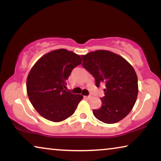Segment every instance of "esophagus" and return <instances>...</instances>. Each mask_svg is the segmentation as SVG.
<instances>
[{"label": "esophagus", "mask_w": 161, "mask_h": 161, "mask_svg": "<svg viewBox=\"0 0 161 161\" xmlns=\"http://www.w3.org/2000/svg\"><path fill=\"white\" fill-rule=\"evenodd\" d=\"M85 97L89 99H89H91L92 97V95H88V96H85Z\"/></svg>", "instance_id": "esophagus-1"}]
</instances>
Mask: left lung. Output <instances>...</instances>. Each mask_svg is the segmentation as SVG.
Segmentation results:
<instances>
[{"label":"left lung","instance_id":"left-lung-1","mask_svg":"<svg viewBox=\"0 0 161 161\" xmlns=\"http://www.w3.org/2000/svg\"><path fill=\"white\" fill-rule=\"evenodd\" d=\"M83 67L95 79L97 87L104 84L103 105L93 110L95 117L114 124L131 111L137 99L138 78L133 67L122 56L108 50H97L82 56Z\"/></svg>","mask_w":161,"mask_h":161}]
</instances>
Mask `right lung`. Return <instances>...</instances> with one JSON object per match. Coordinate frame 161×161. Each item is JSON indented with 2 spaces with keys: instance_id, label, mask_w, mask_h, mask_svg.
Returning <instances> with one entry per match:
<instances>
[{
  "instance_id": "1",
  "label": "right lung",
  "mask_w": 161,
  "mask_h": 161,
  "mask_svg": "<svg viewBox=\"0 0 161 161\" xmlns=\"http://www.w3.org/2000/svg\"><path fill=\"white\" fill-rule=\"evenodd\" d=\"M81 63L80 56L59 49L43 56L31 69L26 82L28 96L42 117L58 122L74 114L83 96L64 89L72 69Z\"/></svg>"
}]
</instances>
